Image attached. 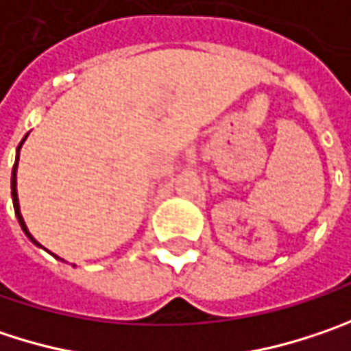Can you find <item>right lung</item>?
Segmentation results:
<instances>
[{
    "label": "right lung",
    "instance_id": "right-lung-1",
    "mask_svg": "<svg viewBox=\"0 0 351 351\" xmlns=\"http://www.w3.org/2000/svg\"><path fill=\"white\" fill-rule=\"evenodd\" d=\"M27 138V136H25ZM25 138L21 139V143L17 145V156H15V165H13V171H12V199H13V210H15V215H17V221H19V226H21V230H23V234L29 238V241H34L38 247H43V245H39V241H36V238L29 234V230H27V226H25V221H23V215L19 212V199H17V162H19V149H21V145H23V141ZM58 258V256H56Z\"/></svg>",
    "mask_w": 351,
    "mask_h": 351
}]
</instances>
